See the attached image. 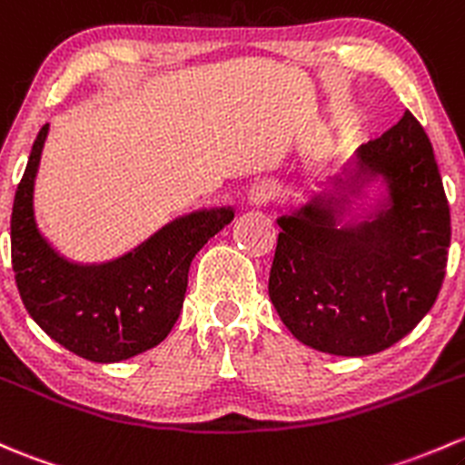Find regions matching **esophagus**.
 <instances>
[{
    "label": "esophagus",
    "instance_id": "34e87169",
    "mask_svg": "<svg viewBox=\"0 0 465 465\" xmlns=\"http://www.w3.org/2000/svg\"><path fill=\"white\" fill-rule=\"evenodd\" d=\"M276 187L270 183H262V184H256V187L249 192V204H256V207H261V204H267L272 203V200H276Z\"/></svg>",
    "mask_w": 465,
    "mask_h": 465
}]
</instances>
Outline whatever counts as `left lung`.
Wrapping results in <instances>:
<instances>
[{"label":"left lung","instance_id":"1","mask_svg":"<svg viewBox=\"0 0 465 465\" xmlns=\"http://www.w3.org/2000/svg\"><path fill=\"white\" fill-rule=\"evenodd\" d=\"M339 180L374 189L368 207L316 195L278 218L270 298L301 343L336 356L376 354L437 301L450 209L432 144L410 111L361 144Z\"/></svg>","mask_w":465,"mask_h":465}]
</instances>
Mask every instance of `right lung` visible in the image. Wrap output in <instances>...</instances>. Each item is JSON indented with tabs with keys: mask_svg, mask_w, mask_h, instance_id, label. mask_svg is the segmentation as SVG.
Instances as JSON below:
<instances>
[{
	"mask_svg": "<svg viewBox=\"0 0 465 465\" xmlns=\"http://www.w3.org/2000/svg\"><path fill=\"white\" fill-rule=\"evenodd\" d=\"M48 124L42 126L17 184L11 216L15 282L33 321L68 351L117 363L167 339L200 247L233 220V209H204L173 220L135 252L100 267L62 258L39 232L33 192Z\"/></svg>",
	"mask_w": 465,
	"mask_h": 465,
	"instance_id": "1",
	"label": "right lung"
}]
</instances>
